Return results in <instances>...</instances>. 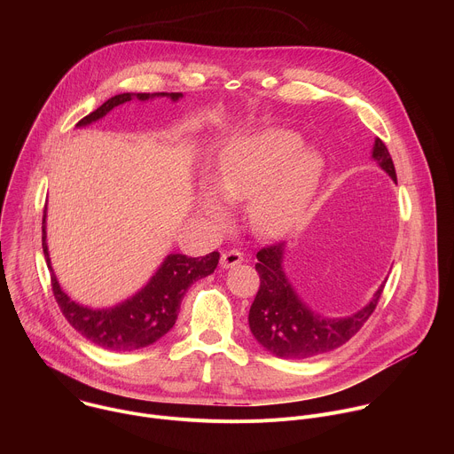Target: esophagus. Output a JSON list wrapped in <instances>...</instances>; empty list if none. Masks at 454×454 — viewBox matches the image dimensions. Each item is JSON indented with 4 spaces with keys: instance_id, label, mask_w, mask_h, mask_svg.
I'll list each match as a JSON object with an SVG mask.
<instances>
[{
    "instance_id": "esophagus-1",
    "label": "esophagus",
    "mask_w": 454,
    "mask_h": 454,
    "mask_svg": "<svg viewBox=\"0 0 454 454\" xmlns=\"http://www.w3.org/2000/svg\"><path fill=\"white\" fill-rule=\"evenodd\" d=\"M242 261H244L242 253L237 251V249H231V251H224V253H223V256H221V266H223L224 270H230V268L239 266Z\"/></svg>"
}]
</instances>
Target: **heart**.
<instances>
[{
	"label": "heart",
	"instance_id": "1",
	"mask_svg": "<svg viewBox=\"0 0 454 454\" xmlns=\"http://www.w3.org/2000/svg\"><path fill=\"white\" fill-rule=\"evenodd\" d=\"M323 174V158L305 147L303 138L284 127L231 138L212 167V186L203 184L196 208L221 224L228 217L222 201L242 203L251 228L266 237H280L303 217Z\"/></svg>",
	"mask_w": 454,
	"mask_h": 454
}]
</instances>
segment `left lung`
Listing matches in <instances>:
<instances>
[{"label":"left lung","mask_w":454,"mask_h":454,"mask_svg":"<svg viewBox=\"0 0 454 454\" xmlns=\"http://www.w3.org/2000/svg\"><path fill=\"white\" fill-rule=\"evenodd\" d=\"M372 160L397 181L392 156L379 138L373 142ZM286 251V242H280L256 253L254 270L261 275V287L247 316L251 334L258 345L282 359H309L345 345L373 312L386 280L359 310L340 317L323 316L312 310L291 284L284 268Z\"/></svg>","instance_id":"left-lung-1"}]
</instances>
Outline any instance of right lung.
<instances>
[{
    "mask_svg": "<svg viewBox=\"0 0 454 454\" xmlns=\"http://www.w3.org/2000/svg\"><path fill=\"white\" fill-rule=\"evenodd\" d=\"M149 102L154 98H168L177 102L183 93H121L106 100L98 109L84 116L77 127H86L104 118L114 107L129 100ZM43 251L51 277L55 300L70 321V325L91 343L111 352H133L161 340L177 319L179 305L188 287L212 275L219 264V253L212 251L205 256L192 258L181 253H168L149 282L133 296L111 307L82 305L64 291L53 273L51 258L46 242V208L43 215Z\"/></svg>",
    "mask_w": 454,
    "mask_h": 454,
    "instance_id": "add662e5",
    "label": "right lung"
}]
</instances>
